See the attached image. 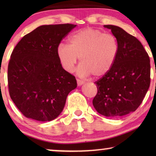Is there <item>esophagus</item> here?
Masks as SVG:
<instances>
[{
    "label": "esophagus",
    "mask_w": 156,
    "mask_h": 156,
    "mask_svg": "<svg viewBox=\"0 0 156 156\" xmlns=\"http://www.w3.org/2000/svg\"><path fill=\"white\" fill-rule=\"evenodd\" d=\"M76 82H77V84H78V86H81V85H82L83 84H84V82L83 80H76Z\"/></svg>",
    "instance_id": "1"
}]
</instances>
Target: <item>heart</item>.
<instances>
[{"mask_svg": "<svg viewBox=\"0 0 156 156\" xmlns=\"http://www.w3.org/2000/svg\"><path fill=\"white\" fill-rule=\"evenodd\" d=\"M69 44L61 43L57 54L62 67L72 72L80 57L78 73L82 76L91 74L94 77L106 75L114 66L119 54V42L112 34L99 30L83 29L73 34Z\"/></svg>", "mask_w": 156, "mask_h": 156, "instance_id": "heart-1", "label": "heart"}]
</instances>
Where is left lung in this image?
Here are the masks:
<instances>
[{
    "mask_svg": "<svg viewBox=\"0 0 156 156\" xmlns=\"http://www.w3.org/2000/svg\"><path fill=\"white\" fill-rule=\"evenodd\" d=\"M119 42L114 66L94 83L97 94L93 106L98 113L118 118L137 109L151 84L150 58L140 42L118 26L105 25Z\"/></svg>",
    "mask_w": 156,
    "mask_h": 156,
    "instance_id": "8db88e82",
    "label": "left lung"
}]
</instances>
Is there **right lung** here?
<instances>
[{
	"label": "right lung",
	"instance_id": "obj_1",
	"mask_svg": "<svg viewBox=\"0 0 156 156\" xmlns=\"http://www.w3.org/2000/svg\"><path fill=\"white\" fill-rule=\"evenodd\" d=\"M76 25H41L25 35L10 55L8 67L10 97L26 118L50 121L62 112L75 76L62 67L59 44Z\"/></svg>",
	"mask_w": 156,
	"mask_h": 156
}]
</instances>
